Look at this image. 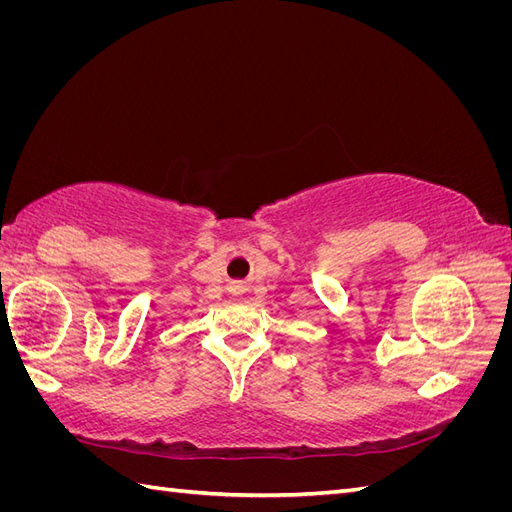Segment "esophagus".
Returning a JSON list of instances; mask_svg holds the SVG:
<instances>
[{
  "label": "esophagus",
  "mask_w": 512,
  "mask_h": 512,
  "mask_svg": "<svg viewBox=\"0 0 512 512\" xmlns=\"http://www.w3.org/2000/svg\"><path fill=\"white\" fill-rule=\"evenodd\" d=\"M235 288H241V282H237V284H235Z\"/></svg>",
  "instance_id": "esophagus-1"
}]
</instances>
